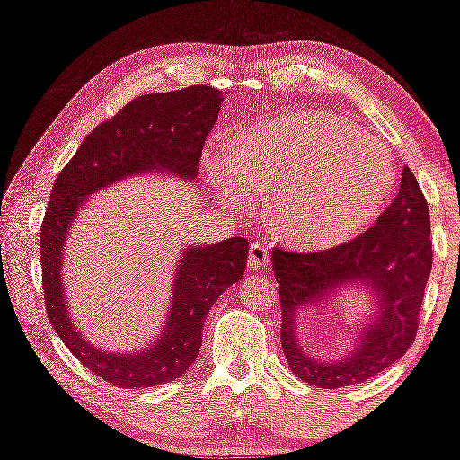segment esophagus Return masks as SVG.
I'll use <instances>...</instances> for the list:
<instances>
[{
    "label": "esophagus",
    "mask_w": 460,
    "mask_h": 460,
    "mask_svg": "<svg viewBox=\"0 0 460 460\" xmlns=\"http://www.w3.org/2000/svg\"><path fill=\"white\" fill-rule=\"evenodd\" d=\"M270 263V251L261 242H252L251 251H248V268L251 270H263Z\"/></svg>",
    "instance_id": "obj_1"
}]
</instances>
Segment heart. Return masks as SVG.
<instances>
[{"mask_svg":"<svg viewBox=\"0 0 460 460\" xmlns=\"http://www.w3.org/2000/svg\"><path fill=\"white\" fill-rule=\"evenodd\" d=\"M244 146L248 169L223 149L206 160L209 180L235 208L251 206L254 186L272 197L276 225L293 244L330 246L359 234L394 188L390 149L339 115L276 119Z\"/></svg>","mask_w":460,"mask_h":460,"instance_id":"1","label":"heart"}]
</instances>
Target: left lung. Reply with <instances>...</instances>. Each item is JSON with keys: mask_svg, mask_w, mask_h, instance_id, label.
Wrapping results in <instances>:
<instances>
[{"mask_svg": "<svg viewBox=\"0 0 460 460\" xmlns=\"http://www.w3.org/2000/svg\"><path fill=\"white\" fill-rule=\"evenodd\" d=\"M283 325L280 341L293 373L317 388L334 390L373 377L405 356L418 330L426 280L433 268L429 203L409 167L377 223L336 248L319 252L272 251ZM362 286L374 297V317L341 357H313L296 339L299 314L327 307L342 290Z\"/></svg>", "mask_w": 460, "mask_h": 460, "instance_id": "obj_1", "label": "left lung"}]
</instances>
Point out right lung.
Here are the masks:
<instances>
[{"instance_id": "right-lung-1", "label": "right lung", "mask_w": 460, "mask_h": 460, "mask_svg": "<svg viewBox=\"0 0 460 460\" xmlns=\"http://www.w3.org/2000/svg\"><path fill=\"white\" fill-rule=\"evenodd\" d=\"M223 92L206 85L147 93L85 137L55 180L40 229V261L49 321L66 347L109 384L126 390L154 388L186 373L201 349L209 308L244 276L248 240L188 244L175 265L169 311L156 339L139 351L118 353L93 345L76 328L64 287V252L70 226L92 195L139 175L197 180L201 149L218 119Z\"/></svg>"}]
</instances>
